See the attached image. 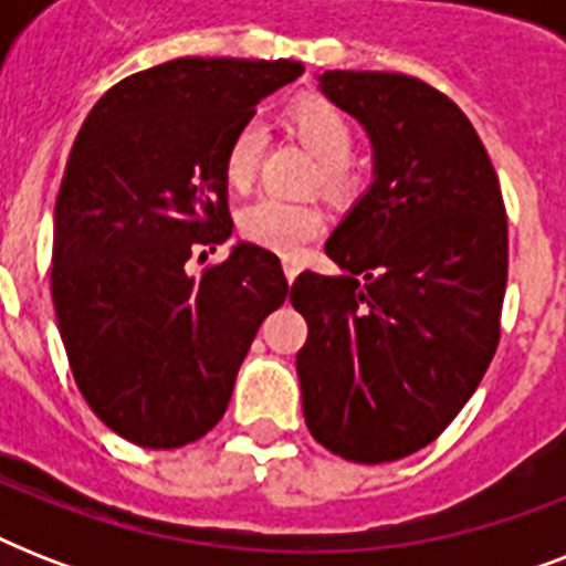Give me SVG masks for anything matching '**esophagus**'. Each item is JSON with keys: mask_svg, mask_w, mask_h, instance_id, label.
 Instances as JSON below:
<instances>
[{"mask_svg": "<svg viewBox=\"0 0 566 566\" xmlns=\"http://www.w3.org/2000/svg\"><path fill=\"white\" fill-rule=\"evenodd\" d=\"M300 261L296 258H284V279H287V284L296 282V275H300Z\"/></svg>", "mask_w": 566, "mask_h": 566, "instance_id": "1", "label": "esophagus"}]
</instances>
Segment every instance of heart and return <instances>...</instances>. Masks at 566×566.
I'll return each instance as SVG.
<instances>
[{"mask_svg": "<svg viewBox=\"0 0 566 566\" xmlns=\"http://www.w3.org/2000/svg\"><path fill=\"white\" fill-rule=\"evenodd\" d=\"M287 128L293 137L319 161V181L332 193H344L353 185V176L346 170V158L353 155L355 135L349 119L326 99H302L287 114ZM264 153V128L255 119H249L234 132L222 172L231 190H247L258 172V161ZM240 234L258 247L273 249L282 255L300 252L308 240L323 234L326 213L314 202H287L275 196H261L249 202L238 213Z\"/></svg>", "mask_w": 566, "mask_h": 566, "instance_id": "1", "label": "heart"}]
</instances>
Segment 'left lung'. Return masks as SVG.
Segmentation results:
<instances>
[{
    "instance_id": "1",
    "label": "left lung",
    "mask_w": 566,
    "mask_h": 566,
    "mask_svg": "<svg viewBox=\"0 0 566 566\" xmlns=\"http://www.w3.org/2000/svg\"><path fill=\"white\" fill-rule=\"evenodd\" d=\"M319 93L361 123L373 181L326 240L337 275L302 273L293 308L302 413L335 455L385 464L429 447L500 344L509 220L464 111L420 78L328 70Z\"/></svg>"
}]
</instances>
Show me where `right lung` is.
<instances>
[{
	"label": "right lung",
	"mask_w": 566,
	"mask_h": 566,
	"mask_svg": "<svg viewBox=\"0 0 566 566\" xmlns=\"http://www.w3.org/2000/svg\"><path fill=\"white\" fill-rule=\"evenodd\" d=\"M300 61L176 57L114 84L84 119L55 202L52 302L75 385L119 438L193 443L220 422L258 326L287 300L270 249L231 238L222 158Z\"/></svg>",
	"instance_id": "right-lung-1"
}]
</instances>
